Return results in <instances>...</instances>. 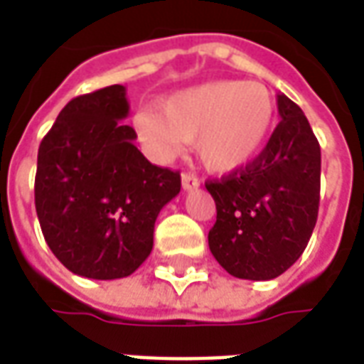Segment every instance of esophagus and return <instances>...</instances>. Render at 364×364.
Returning <instances> with one entry per match:
<instances>
[{
  "label": "esophagus",
  "instance_id": "34e87169",
  "mask_svg": "<svg viewBox=\"0 0 364 364\" xmlns=\"http://www.w3.org/2000/svg\"><path fill=\"white\" fill-rule=\"evenodd\" d=\"M181 185H183V189L185 191H193V189H197L198 185H200V181H198L197 177L193 173H183L181 175Z\"/></svg>",
  "mask_w": 364,
  "mask_h": 364
}]
</instances>
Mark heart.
<instances>
[{
  "label": "heart",
  "instance_id": "1",
  "mask_svg": "<svg viewBox=\"0 0 364 364\" xmlns=\"http://www.w3.org/2000/svg\"><path fill=\"white\" fill-rule=\"evenodd\" d=\"M274 119V99L265 85L220 80L167 97L158 114L140 112L136 130L158 158H171L183 142H193L208 169L226 173L259 156Z\"/></svg>",
  "mask_w": 364,
  "mask_h": 364
}]
</instances>
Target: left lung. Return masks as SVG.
I'll use <instances>...</instances> for the list:
<instances>
[{
	"label": "left lung",
	"mask_w": 364,
	"mask_h": 364,
	"mask_svg": "<svg viewBox=\"0 0 364 364\" xmlns=\"http://www.w3.org/2000/svg\"><path fill=\"white\" fill-rule=\"evenodd\" d=\"M281 122L257 158L206 191L216 203L208 232L214 259L232 277L269 281L310 242L320 206L321 151L302 109L277 97Z\"/></svg>",
	"instance_id": "8db88e82"
}]
</instances>
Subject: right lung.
I'll list each match as a JSON object with an SVG mask.
<instances>
[{
	"instance_id": "add662e5",
	"label": "right lung",
	"mask_w": 364,
	"mask_h": 364,
	"mask_svg": "<svg viewBox=\"0 0 364 364\" xmlns=\"http://www.w3.org/2000/svg\"><path fill=\"white\" fill-rule=\"evenodd\" d=\"M127 90L109 85L60 111L38 146L35 206L52 253L97 281L132 274L154 247L159 210L179 195L181 175L134 146Z\"/></svg>"
}]
</instances>
